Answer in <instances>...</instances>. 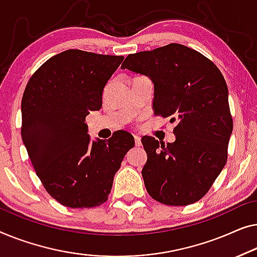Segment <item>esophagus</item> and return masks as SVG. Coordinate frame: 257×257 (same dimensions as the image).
<instances>
[{
  "mask_svg": "<svg viewBox=\"0 0 257 257\" xmlns=\"http://www.w3.org/2000/svg\"><path fill=\"white\" fill-rule=\"evenodd\" d=\"M134 139H135V146L136 147L142 146V142H141V137L140 136H134Z\"/></svg>",
  "mask_w": 257,
  "mask_h": 257,
  "instance_id": "1",
  "label": "esophagus"
}]
</instances>
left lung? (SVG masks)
<instances>
[{"instance_id": "left-lung-1", "label": "left lung", "mask_w": 257, "mask_h": 257, "mask_svg": "<svg viewBox=\"0 0 257 257\" xmlns=\"http://www.w3.org/2000/svg\"><path fill=\"white\" fill-rule=\"evenodd\" d=\"M121 68L149 77L155 86V115L177 121L173 143L142 137L148 193L170 206L200 200L226 164L233 132L221 72L200 52L176 43L129 55Z\"/></svg>"}]
</instances>
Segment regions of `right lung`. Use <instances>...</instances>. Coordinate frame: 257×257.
<instances>
[{
    "mask_svg": "<svg viewBox=\"0 0 257 257\" xmlns=\"http://www.w3.org/2000/svg\"><path fill=\"white\" fill-rule=\"evenodd\" d=\"M124 57L66 50L46 60L22 97V140L36 175L52 198L71 208L107 201L132 134L91 141L85 123L102 107V92Z\"/></svg>",
    "mask_w": 257,
    "mask_h": 257,
    "instance_id": "1",
    "label": "right lung"
}]
</instances>
